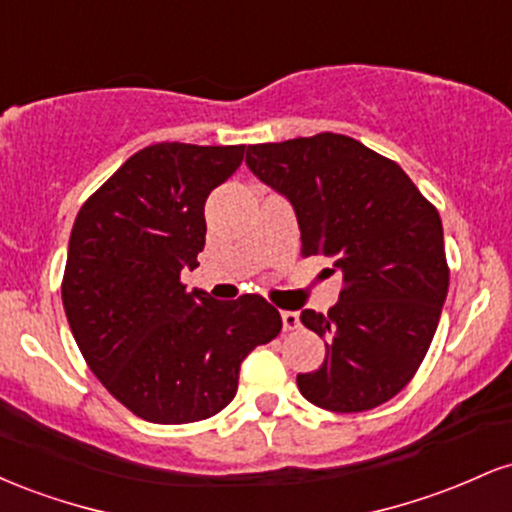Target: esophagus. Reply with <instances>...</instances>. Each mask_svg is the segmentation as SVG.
<instances>
[{
	"label": "esophagus",
	"mask_w": 512,
	"mask_h": 512,
	"mask_svg": "<svg viewBox=\"0 0 512 512\" xmlns=\"http://www.w3.org/2000/svg\"><path fill=\"white\" fill-rule=\"evenodd\" d=\"M281 322H284L286 332L298 330V325H301V320H298V313H293V310H281Z\"/></svg>",
	"instance_id": "esophagus-1"
}]
</instances>
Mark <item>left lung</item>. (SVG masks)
Instances as JSON below:
<instances>
[{
  "instance_id": "1",
  "label": "left lung",
  "mask_w": 512,
  "mask_h": 512,
  "mask_svg": "<svg viewBox=\"0 0 512 512\" xmlns=\"http://www.w3.org/2000/svg\"><path fill=\"white\" fill-rule=\"evenodd\" d=\"M245 163L291 199L301 255L342 272L339 303L301 313L325 361L298 375V390L337 414L380 407L416 375L448 296L438 209L395 161L344 134L252 144Z\"/></svg>"
}]
</instances>
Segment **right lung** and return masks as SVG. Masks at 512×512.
I'll return each instance as SVG.
<instances>
[{
    "label": "right lung",
    "instance_id": "1",
    "mask_svg": "<svg viewBox=\"0 0 512 512\" xmlns=\"http://www.w3.org/2000/svg\"><path fill=\"white\" fill-rule=\"evenodd\" d=\"M243 154L245 144H151L76 214L64 313L93 375L151 424L219 414L245 356L281 332L279 310L257 293L214 301L180 281L204 250V202Z\"/></svg>",
    "mask_w": 512,
    "mask_h": 512
}]
</instances>
